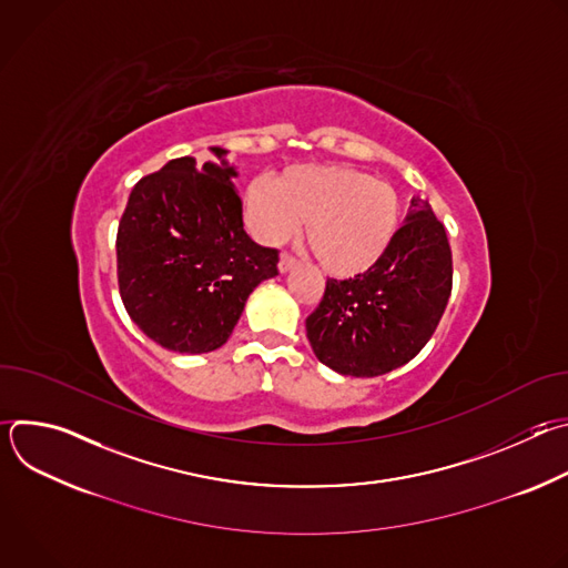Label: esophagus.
<instances>
[{
    "label": "esophagus",
    "instance_id": "1",
    "mask_svg": "<svg viewBox=\"0 0 568 568\" xmlns=\"http://www.w3.org/2000/svg\"><path fill=\"white\" fill-rule=\"evenodd\" d=\"M294 265H296V258H294L292 254L283 252V254H281V261H278V270L285 274V272H290Z\"/></svg>",
    "mask_w": 568,
    "mask_h": 568
}]
</instances>
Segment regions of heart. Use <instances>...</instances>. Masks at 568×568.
Listing matches in <instances>:
<instances>
[{
  "mask_svg": "<svg viewBox=\"0 0 568 568\" xmlns=\"http://www.w3.org/2000/svg\"><path fill=\"white\" fill-rule=\"evenodd\" d=\"M242 217L265 245H281L305 222L307 247L321 267L335 276H355L388 250L399 200L390 184L364 171L301 164L283 171L276 182H250Z\"/></svg>",
  "mask_w": 568,
  "mask_h": 568,
  "instance_id": "obj_1",
  "label": "heart"
}]
</instances>
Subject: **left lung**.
Wrapping results in <instances>:
<instances>
[{
	"label": "left lung",
	"instance_id": "1",
	"mask_svg": "<svg viewBox=\"0 0 568 568\" xmlns=\"http://www.w3.org/2000/svg\"><path fill=\"white\" fill-rule=\"evenodd\" d=\"M382 258L353 278H328L305 318L321 364L342 375L375 377L414 359L438 328L452 294V250L427 202L412 200Z\"/></svg>",
	"mask_w": 568,
	"mask_h": 568
}]
</instances>
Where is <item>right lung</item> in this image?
<instances>
[{
	"instance_id": "1",
	"label": "right lung",
	"mask_w": 568,
	"mask_h": 568,
	"mask_svg": "<svg viewBox=\"0 0 568 568\" xmlns=\"http://www.w3.org/2000/svg\"><path fill=\"white\" fill-rule=\"evenodd\" d=\"M231 178L226 161L171 159L134 184L121 215V301L139 331L169 351L200 355L226 344L254 287L278 274V250L242 229Z\"/></svg>"
}]
</instances>
